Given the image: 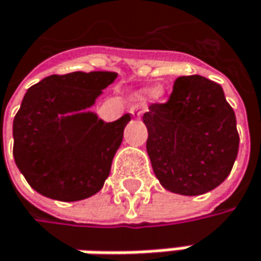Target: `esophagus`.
Segmentation results:
<instances>
[{
  "instance_id": "34e87169",
  "label": "esophagus",
  "mask_w": 261,
  "mask_h": 261,
  "mask_svg": "<svg viewBox=\"0 0 261 261\" xmlns=\"http://www.w3.org/2000/svg\"><path fill=\"white\" fill-rule=\"evenodd\" d=\"M130 114H132V117H134V118H141L143 111H141V110H140V108L135 105V107H132V108H130Z\"/></svg>"
}]
</instances>
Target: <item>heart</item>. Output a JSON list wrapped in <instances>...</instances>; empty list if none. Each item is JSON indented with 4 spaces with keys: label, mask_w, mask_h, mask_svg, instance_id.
Listing matches in <instances>:
<instances>
[{
    "label": "heart",
    "mask_w": 261,
    "mask_h": 261,
    "mask_svg": "<svg viewBox=\"0 0 261 261\" xmlns=\"http://www.w3.org/2000/svg\"><path fill=\"white\" fill-rule=\"evenodd\" d=\"M146 93L147 94H150V96H156V94L161 93V90H159V88H148Z\"/></svg>",
    "instance_id": "b5f03b06"
}]
</instances>
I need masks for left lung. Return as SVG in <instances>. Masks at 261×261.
<instances>
[{"instance_id": "8db88e82", "label": "left lung", "mask_w": 261, "mask_h": 261, "mask_svg": "<svg viewBox=\"0 0 261 261\" xmlns=\"http://www.w3.org/2000/svg\"><path fill=\"white\" fill-rule=\"evenodd\" d=\"M147 153L161 185L201 195L230 174L239 150L236 115L222 87L200 75L180 76L165 103L143 115Z\"/></svg>"}]
</instances>
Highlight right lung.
<instances>
[{
    "label": "right lung",
    "instance_id": "add662e5",
    "mask_svg": "<svg viewBox=\"0 0 261 261\" xmlns=\"http://www.w3.org/2000/svg\"><path fill=\"white\" fill-rule=\"evenodd\" d=\"M115 78V72H72L28 88L13 120V158L34 191L78 201L102 189L130 115L105 123L84 110Z\"/></svg>",
    "mask_w": 261,
    "mask_h": 261
}]
</instances>
